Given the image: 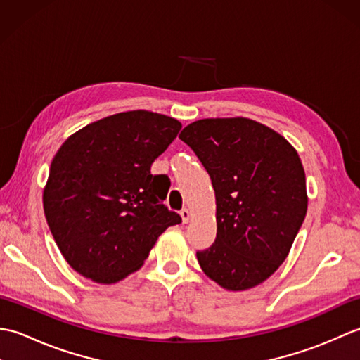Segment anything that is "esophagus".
I'll use <instances>...</instances> for the list:
<instances>
[{"label": "esophagus", "mask_w": 360, "mask_h": 360, "mask_svg": "<svg viewBox=\"0 0 360 360\" xmlns=\"http://www.w3.org/2000/svg\"><path fill=\"white\" fill-rule=\"evenodd\" d=\"M181 218H182V223L187 224L188 221H190V218H192V212H190L188 209H182L181 210Z\"/></svg>", "instance_id": "1"}]
</instances>
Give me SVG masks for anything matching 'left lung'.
Segmentation results:
<instances>
[{"mask_svg":"<svg viewBox=\"0 0 360 360\" xmlns=\"http://www.w3.org/2000/svg\"><path fill=\"white\" fill-rule=\"evenodd\" d=\"M207 170L217 240L196 252L221 288L246 290L285 262L308 210L307 178L285 137L248 117L201 119L179 134Z\"/></svg>","mask_w":360,"mask_h":360,"instance_id":"obj_1","label":"left lung"}]
</instances>
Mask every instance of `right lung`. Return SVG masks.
Instances as JSON below:
<instances>
[{
    "mask_svg": "<svg viewBox=\"0 0 360 360\" xmlns=\"http://www.w3.org/2000/svg\"><path fill=\"white\" fill-rule=\"evenodd\" d=\"M164 114H112L71 134L43 190L51 233L75 272L111 285L141 269L159 235L181 217L162 201L168 178L150 168L181 129Z\"/></svg>",
    "mask_w": 360,
    "mask_h": 360,
    "instance_id": "obj_1",
    "label": "right lung"
}]
</instances>
